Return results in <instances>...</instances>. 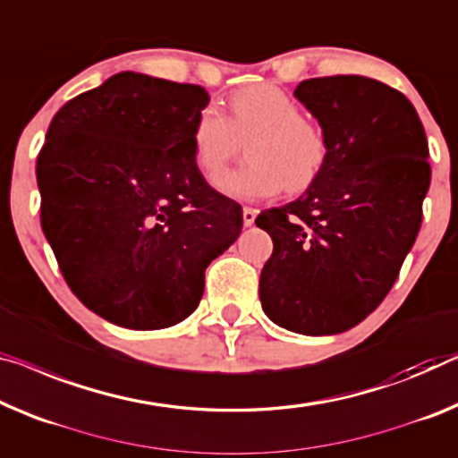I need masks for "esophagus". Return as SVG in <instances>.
Segmentation results:
<instances>
[{"mask_svg":"<svg viewBox=\"0 0 458 458\" xmlns=\"http://www.w3.org/2000/svg\"><path fill=\"white\" fill-rule=\"evenodd\" d=\"M257 214H259V211L255 208H244L242 209V224H244V226H247V228L252 226V224H255Z\"/></svg>","mask_w":458,"mask_h":458,"instance_id":"esophagus-1","label":"esophagus"}]
</instances>
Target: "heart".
Returning a JSON list of instances; mask_svg holds the SVG:
<instances>
[{"instance_id":"heart-1","label":"heart","mask_w":458,"mask_h":458,"mask_svg":"<svg viewBox=\"0 0 458 458\" xmlns=\"http://www.w3.org/2000/svg\"><path fill=\"white\" fill-rule=\"evenodd\" d=\"M249 164L228 170L216 179L220 193L232 199L255 201L290 193L315 182L329 154L323 127L300 114L288 92L273 84H257L236 90L224 117L214 106L199 111L191 127V154L197 170L208 179L220 173L236 152L238 141H247Z\"/></svg>"}]
</instances>
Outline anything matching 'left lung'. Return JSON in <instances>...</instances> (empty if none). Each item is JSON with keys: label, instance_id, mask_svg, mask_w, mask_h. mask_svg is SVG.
Instances as JSON below:
<instances>
[{"label": "left lung", "instance_id": "1", "mask_svg": "<svg viewBox=\"0 0 458 458\" xmlns=\"http://www.w3.org/2000/svg\"><path fill=\"white\" fill-rule=\"evenodd\" d=\"M294 97L329 143L315 182L255 224L273 241L259 282L273 323L335 335L385 300L421 226L428 141L411 102L364 76L300 81Z\"/></svg>", "mask_w": 458, "mask_h": 458}]
</instances>
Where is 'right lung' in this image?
<instances>
[{
    "mask_svg": "<svg viewBox=\"0 0 458 458\" xmlns=\"http://www.w3.org/2000/svg\"><path fill=\"white\" fill-rule=\"evenodd\" d=\"M201 86L121 72L55 114L37 160L40 226L80 302L135 331L185 320L242 230L191 154Z\"/></svg>",
    "mask_w": 458,
    "mask_h": 458,
    "instance_id": "1",
    "label": "right lung"
}]
</instances>
